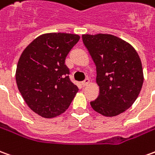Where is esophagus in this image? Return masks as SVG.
I'll return each instance as SVG.
<instances>
[{"label": "esophagus", "mask_w": 155, "mask_h": 155, "mask_svg": "<svg viewBox=\"0 0 155 155\" xmlns=\"http://www.w3.org/2000/svg\"><path fill=\"white\" fill-rule=\"evenodd\" d=\"M89 83H90V80H89L88 78H86L85 81H82V83H81V84H82V85H83V86H86V85H88Z\"/></svg>", "instance_id": "obj_1"}]
</instances>
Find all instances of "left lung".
Listing matches in <instances>:
<instances>
[{
	"instance_id": "left-lung-1",
	"label": "left lung",
	"mask_w": 155,
	"mask_h": 155,
	"mask_svg": "<svg viewBox=\"0 0 155 155\" xmlns=\"http://www.w3.org/2000/svg\"><path fill=\"white\" fill-rule=\"evenodd\" d=\"M96 67L99 96L91 107L105 117H115L130 107L143 83L141 59L134 48L111 34L82 35Z\"/></svg>"
}]
</instances>
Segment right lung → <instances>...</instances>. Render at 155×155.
<instances>
[{"label": "right lung", "mask_w": 155, "mask_h": 155, "mask_svg": "<svg viewBox=\"0 0 155 155\" xmlns=\"http://www.w3.org/2000/svg\"><path fill=\"white\" fill-rule=\"evenodd\" d=\"M79 40L77 34L45 33L33 40L18 60V90L30 109L43 117L62 114L78 92L64 62Z\"/></svg>", "instance_id": "right-lung-1"}]
</instances>
